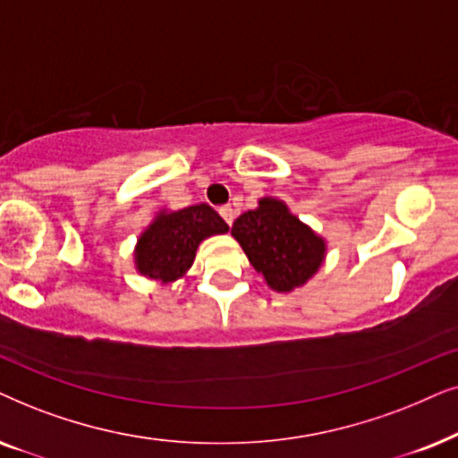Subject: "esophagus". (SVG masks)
I'll list each match as a JSON object with an SVG mask.
<instances>
[{"instance_id":"1","label":"esophagus","mask_w":458,"mask_h":458,"mask_svg":"<svg viewBox=\"0 0 458 458\" xmlns=\"http://www.w3.org/2000/svg\"><path fill=\"white\" fill-rule=\"evenodd\" d=\"M219 216H222L224 219H225V224H233V219H234V216H236V211H234V207L233 205H224V207H219Z\"/></svg>"}]
</instances>
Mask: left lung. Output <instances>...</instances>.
<instances>
[{
    "label": "left lung",
    "instance_id": "left-lung-1",
    "mask_svg": "<svg viewBox=\"0 0 458 458\" xmlns=\"http://www.w3.org/2000/svg\"><path fill=\"white\" fill-rule=\"evenodd\" d=\"M233 236L249 264L276 293L303 286L327 259V239L301 222L278 197H261L255 209L234 219Z\"/></svg>",
    "mask_w": 458,
    "mask_h": 458
}]
</instances>
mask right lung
Returning a JSON list of instances; mask_svg holds the SVG:
<instances>
[{"mask_svg": "<svg viewBox=\"0 0 458 458\" xmlns=\"http://www.w3.org/2000/svg\"><path fill=\"white\" fill-rule=\"evenodd\" d=\"M228 233V224L207 203L184 209H158L133 247V267L140 276L167 286L191 270L205 239Z\"/></svg>", "mask_w": 458, "mask_h": 458, "instance_id": "1", "label": "right lung"}]
</instances>
